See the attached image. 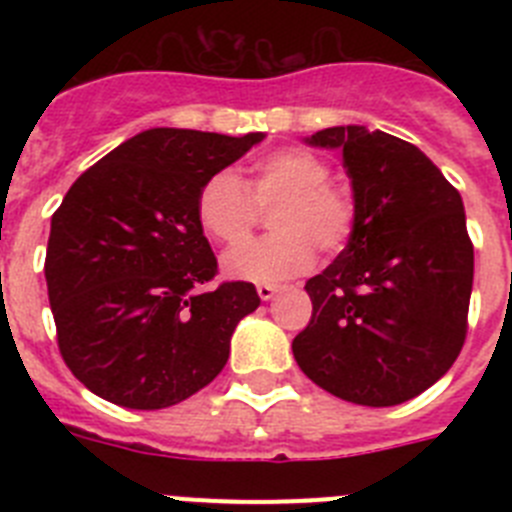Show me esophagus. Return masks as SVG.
Instances as JSON below:
<instances>
[{
    "label": "esophagus",
    "instance_id": "1",
    "mask_svg": "<svg viewBox=\"0 0 512 512\" xmlns=\"http://www.w3.org/2000/svg\"><path fill=\"white\" fill-rule=\"evenodd\" d=\"M256 292H259V297H261V300H264V302H269L271 297L277 295V292H279V287H277V284H256Z\"/></svg>",
    "mask_w": 512,
    "mask_h": 512
}]
</instances>
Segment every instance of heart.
I'll return each instance as SVG.
<instances>
[{
	"instance_id": "heart-1",
	"label": "heart",
	"mask_w": 512,
	"mask_h": 512,
	"mask_svg": "<svg viewBox=\"0 0 512 512\" xmlns=\"http://www.w3.org/2000/svg\"><path fill=\"white\" fill-rule=\"evenodd\" d=\"M280 205L272 213L277 234L244 244L260 207ZM197 220L212 241L233 248L225 253L228 277L246 282H284L315 261V246L338 253L356 228L354 194L330 182V166L305 148H282L253 164L251 182L233 171H217L197 194Z\"/></svg>"
}]
</instances>
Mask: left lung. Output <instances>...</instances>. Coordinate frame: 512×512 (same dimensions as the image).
<instances>
[{
	"instance_id": "8db88e82",
	"label": "left lung",
	"mask_w": 512,
	"mask_h": 512,
	"mask_svg": "<svg viewBox=\"0 0 512 512\" xmlns=\"http://www.w3.org/2000/svg\"><path fill=\"white\" fill-rule=\"evenodd\" d=\"M307 143L343 151L356 228L307 279L312 318L292 354L330 395L400 405L449 372L467 338L474 246L464 202L431 158L390 133L338 125Z\"/></svg>"
}]
</instances>
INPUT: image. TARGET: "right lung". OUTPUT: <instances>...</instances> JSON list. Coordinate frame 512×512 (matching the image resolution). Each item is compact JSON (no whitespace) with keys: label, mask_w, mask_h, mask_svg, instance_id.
I'll use <instances>...</instances> for the list:
<instances>
[{"label":"right lung","mask_w":512,"mask_h":512,"mask_svg":"<svg viewBox=\"0 0 512 512\" xmlns=\"http://www.w3.org/2000/svg\"><path fill=\"white\" fill-rule=\"evenodd\" d=\"M261 140L153 128L71 184L53 212L45 282L58 351L89 392L161 410L223 372L235 325L261 300L251 282L200 292L217 259L197 194Z\"/></svg>","instance_id":"right-lung-1"}]
</instances>
